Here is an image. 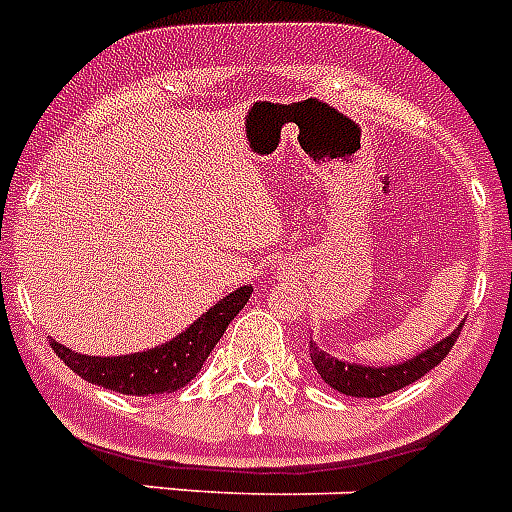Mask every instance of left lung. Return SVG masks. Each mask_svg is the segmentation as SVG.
I'll use <instances>...</instances> for the list:
<instances>
[{
    "label": "left lung",
    "mask_w": 512,
    "mask_h": 512,
    "mask_svg": "<svg viewBox=\"0 0 512 512\" xmlns=\"http://www.w3.org/2000/svg\"><path fill=\"white\" fill-rule=\"evenodd\" d=\"M461 328H455L448 338L437 341L435 346L424 349L422 354L409 359V362L393 364V367H364V364L338 362L336 356L317 349L312 341H309V356H312L317 375L338 393L351 395V398H380V395L406 388V385L427 375L429 369H435L455 346V341L461 336Z\"/></svg>",
    "instance_id": "1"
}]
</instances>
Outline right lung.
<instances>
[{
  "instance_id": "right-lung-1",
  "label": "right lung",
  "mask_w": 512,
  "mask_h": 512,
  "mask_svg": "<svg viewBox=\"0 0 512 512\" xmlns=\"http://www.w3.org/2000/svg\"><path fill=\"white\" fill-rule=\"evenodd\" d=\"M249 294H252V286H242L234 294L223 296L221 302L213 304L184 333H179L163 346H156V349L137 351V354L127 356H85L75 354L57 341H51V349L57 351L59 359L75 375L93 382V385L114 390V393H174V390L184 388L203 369L213 346L221 341L223 330L229 328V322L249 302Z\"/></svg>"
}]
</instances>
